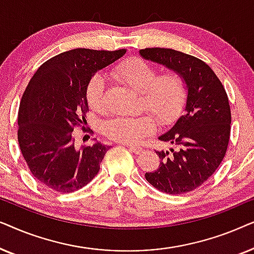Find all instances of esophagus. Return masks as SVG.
<instances>
[{"label":"esophagus","mask_w":254,"mask_h":254,"mask_svg":"<svg viewBox=\"0 0 254 254\" xmlns=\"http://www.w3.org/2000/svg\"><path fill=\"white\" fill-rule=\"evenodd\" d=\"M127 147L130 151L135 152V154H141V152L143 151V148L142 147H136V145H129V144H127Z\"/></svg>","instance_id":"1"}]
</instances>
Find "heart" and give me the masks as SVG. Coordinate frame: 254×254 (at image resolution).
I'll list each match as a JSON object with an SVG mask.
<instances>
[{"label":"heart","mask_w":254,"mask_h":254,"mask_svg":"<svg viewBox=\"0 0 254 254\" xmlns=\"http://www.w3.org/2000/svg\"><path fill=\"white\" fill-rule=\"evenodd\" d=\"M112 75L128 88L142 93L144 105L163 125L172 124L179 117L186 102V84L176 71L157 76V70L141 59H127L113 69ZM86 102L96 112L106 109V81L100 74L93 75L86 85ZM156 121L149 114L140 117H117L107 121L104 131L111 140L135 144L150 135Z\"/></svg>","instance_id":"b5f03b06"}]
</instances>
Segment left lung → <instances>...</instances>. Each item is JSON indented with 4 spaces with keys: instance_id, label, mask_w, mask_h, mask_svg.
<instances>
[{
    "instance_id": "left-lung-1",
    "label": "left lung",
    "mask_w": 254,
    "mask_h": 254,
    "mask_svg": "<svg viewBox=\"0 0 254 254\" xmlns=\"http://www.w3.org/2000/svg\"><path fill=\"white\" fill-rule=\"evenodd\" d=\"M140 55L178 72L187 90L184 116L158 137L173 148L156 151L161 163L145 179L163 193L190 192L216 171L227 152L231 128L227 92L213 69L195 57L159 47L140 50Z\"/></svg>"
}]
</instances>
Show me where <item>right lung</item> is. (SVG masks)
<instances>
[{
	"label": "right lung",
	"instance_id": "obj_1",
	"mask_svg": "<svg viewBox=\"0 0 254 254\" xmlns=\"http://www.w3.org/2000/svg\"><path fill=\"white\" fill-rule=\"evenodd\" d=\"M126 50L75 48L50 59L31 78L18 111V143L31 173L47 189L75 192L95 178L109 147H75L74 128L89 111L90 78ZM96 140V138H95Z\"/></svg>",
	"mask_w": 254,
	"mask_h": 254
}]
</instances>
